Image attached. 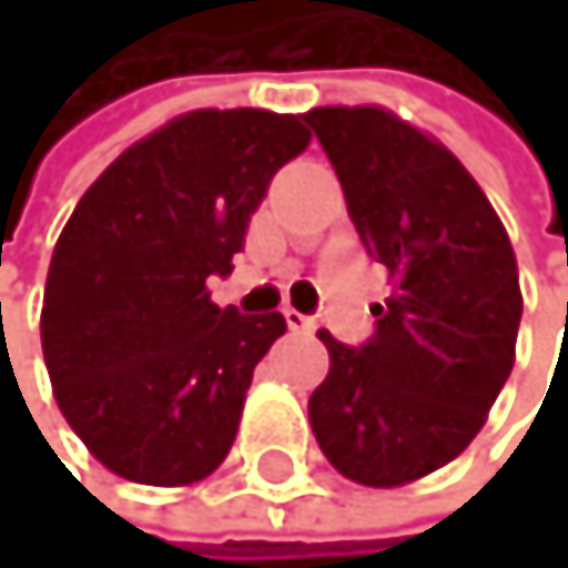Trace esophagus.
I'll list each match as a JSON object with an SVG mask.
<instances>
[{
	"label": "esophagus",
	"mask_w": 568,
	"mask_h": 568,
	"mask_svg": "<svg viewBox=\"0 0 568 568\" xmlns=\"http://www.w3.org/2000/svg\"><path fill=\"white\" fill-rule=\"evenodd\" d=\"M284 320H287V327L295 331V334H313L316 331V323L308 320V316H302L298 308H284Z\"/></svg>",
	"instance_id": "obj_1"
}]
</instances>
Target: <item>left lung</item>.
I'll list each match as a JSON object with an SVG mask.
<instances>
[{
  "mask_svg": "<svg viewBox=\"0 0 568 568\" xmlns=\"http://www.w3.org/2000/svg\"><path fill=\"white\" fill-rule=\"evenodd\" d=\"M302 120L366 252L390 273L363 348L320 331L331 369L308 423L341 477L402 487L466 452L513 373L516 252L473 173L427 131L384 105H316Z\"/></svg>",
  "mask_w": 568,
  "mask_h": 568,
  "instance_id": "obj_1",
  "label": "left lung"
}]
</instances>
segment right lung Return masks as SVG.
<instances>
[{
  "mask_svg": "<svg viewBox=\"0 0 568 568\" xmlns=\"http://www.w3.org/2000/svg\"><path fill=\"white\" fill-rule=\"evenodd\" d=\"M308 145L291 113L191 110L99 173L55 241L41 352L84 448L123 480L187 487L227 458L281 313L220 308L270 178Z\"/></svg>",
  "mask_w": 568,
  "mask_h": 568,
  "instance_id": "obj_1",
  "label": "right lung"
}]
</instances>
